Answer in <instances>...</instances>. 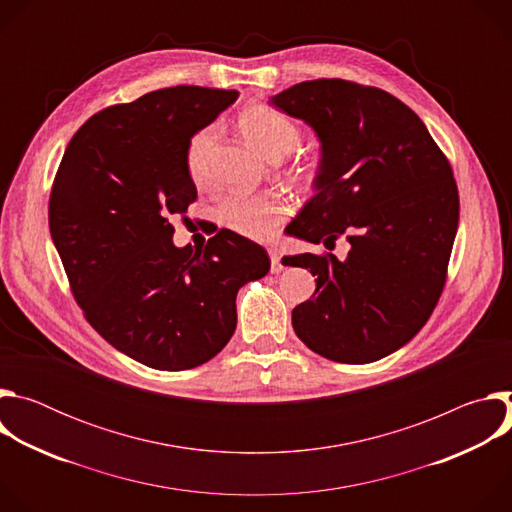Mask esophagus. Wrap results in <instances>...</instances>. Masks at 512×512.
Segmentation results:
<instances>
[{
	"mask_svg": "<svg viewBox=\"0 0 512 512\" xmlns=\"http://www.w3.org/2000/svg\"><path fill=\"white\" fill-rule=\"evenodd\" d=\"M267 253H269V259H271V271H273V273H279V271L283 269V265H281V257H279L277 247H269Z\"/></svg>",
	"mask_w": 512,
	"mask_h": 512,
	"instance_id": "1",
	"label": "esophagus"
}]
</instances>
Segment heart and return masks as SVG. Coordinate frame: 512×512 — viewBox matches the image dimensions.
<instances>
[{
	"label": "heart",
	"mask_w": 512,
	"mask_h": 512,
	"mask_svg": "<svg viewBox=\"0 0 512 512\" xmlns=\"http://www.w3.org/2000/svg\"><path fill=\"white\" fill-rule=\"evenodd\" d=\"M239 129L243 137L269 160H281L298 148L302 139L300 125L283 111L255 103L239 115ZM214 139V127L196 131L186 148V170L192 180H200L204 160ZM291 174L300 182H312L318 176L316 160H294L289 164ZM285 202L279 194H231L218 206V218L231 231L251 237L267 239L279 227L285 216Z\"/></svg>",
	"instance_id": "b5f03b06"
}]
</instances>
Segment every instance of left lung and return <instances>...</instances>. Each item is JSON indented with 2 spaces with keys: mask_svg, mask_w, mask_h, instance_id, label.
Masks as SVG:
<instances>
[{
  "mask_svg": "<svg viewBox=\"0 0 512 512\" xmlns=\"http://www.w3.org/2000/svg\"><path fill=\"white\" fill-rule=\"evenodd\" d=\"M322 141L316 194L287 227L310 243H350L348 257L294 255L316 279L291 312L298 338L324 358L364 364L407 344L440 300L458 231L452 166L397 97L344 79H316L271 97Z\"/></svg>",
  "mask_w": 512,
  "mask_h": 512,
  "instance_id": "8db88e82",
  "label": "left lung"
}]
</instances>
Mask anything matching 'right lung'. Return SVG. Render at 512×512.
Returning <instances> with one entry per match:
<instances>
[{
  "instance_id": "add662e5",
  "label": "right lung",
  "mask_w": 512,
  "mask_h": 512,
  "mask_svg": "<svg viewBox=\"0 0 512 512\" xmlns=\"http://www.w3.org/2000/svg\"><path fill=\"white\" fill-rule=\"evenodd\" d=\"M237 91L170 87L93 115L58 166L48 225L87 322L117 350L158 371L221 352L237 328V291L267 275V251L229 231L178 249L172 218L196 200L190 137Z\"/></svg>"
}]
</instances>
